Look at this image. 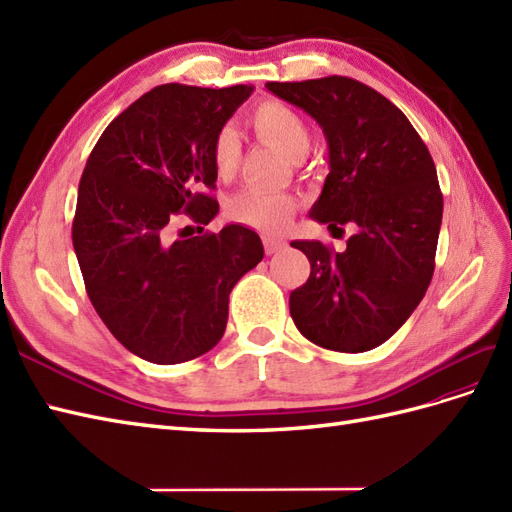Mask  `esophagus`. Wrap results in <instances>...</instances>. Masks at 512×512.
Instances as JSON below:
<instances>
[{"instance_id": "34e87169", "label": "esophagus", "mask_w": 512, "mask_h": 512, "mask_svg": "<svg viewBox=\"0 0 512 512\" xmlns=\"http://www.w3.org/2000/svg\"><path fill=\"white\" fill-rule=\"evenodd\" d=\"M285 246H287V242L283 238H274V235H266V238H264V248H266L268 255L283 251Z\"/></svg>"}]
</instances>
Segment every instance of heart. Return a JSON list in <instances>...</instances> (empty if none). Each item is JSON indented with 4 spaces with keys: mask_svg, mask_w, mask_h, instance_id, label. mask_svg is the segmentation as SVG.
I'll return each instance as SVG.
<instances>
[{
    "mask_svg": "<svg viewBox=\"0 0 512 512\" xmlns=\"http://www.w3.org/2000/svg\"><path fill=\"white\" fill-rule=\"evenodd\" d=\"M248 125L255 136L283 151L292 162H300L311 149V131L303 116L279 101H261L248 114ZM212 166L218 179L229 181L242 164V142L238 131L225 125L212 138ZM296 209V199L290 192L246 188L233 194L227 203V216L233 222L257 231H281Z\"/></svg>",
    "mask_w": 512,
    "mask_h": 512,
    "instance_id": "obj_1",
    "label": "heart"
}]
</instances>
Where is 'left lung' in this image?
I'll use <instances>...</instances> for the list:
<instances>
[{"label":"left lung","mask_w":512,"mask_h":512,"mask_svg":"<svg viewBox=\"0 0 512 512\" xmlns=\"http://www.w3.org/2000/svg\"><path fill=\"white\" fill-rule=\"evenodd\" d=\"M266 88L311 114L329 142L331 173L311 218L355 229L344 253L292 242L311 264L290 294L292 320L326 350H372L409 320L435 272L443 214L435 162L402 110L352 77Z\"/></svg>","instance_id":"1"}]
</instances>
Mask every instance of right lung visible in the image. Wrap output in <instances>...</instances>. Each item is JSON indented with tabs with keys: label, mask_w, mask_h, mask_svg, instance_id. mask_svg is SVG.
Returning <instances> with one entry per match:
<instances>
[{
	"label": "right lung",
	"mask_w": 512,
	"mask_h": 512,
	"mask_svg": "<svg viewBox=\"0 0 512 512\" xmlns=\"http://www.w3.org/2000/svg\"><path fill=\"white\" fill-rule=\"evenodd\" d=\"M253 86L149 90L106 127L77 190L73 248L90 303L136 357L192 361L227 329L229 294L261 257L242 225L170 238L179 216L207 225L218 201L212 138ZM188 229V227H186Z\"/></svg>",
	"instance_id": "add662e5"
}]
</instances>
